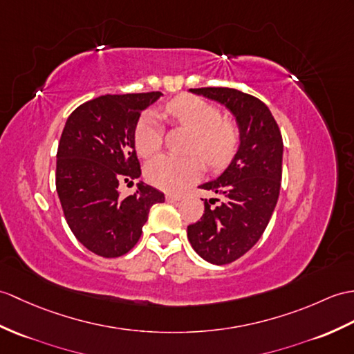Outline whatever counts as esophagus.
<instances>
[{
  "instance_id": "obj_1",
  "label": "esophagus",
  "mask_w": 354,
  "mask_h": 354,
  "mask_svg": "<svg viewBox=\"0 0 354 354\" xmlns=\"http://www.w3.org/2000/svg\"><path fill=\"white\" fill-rule=\"evenodd\" d=\"M180 199H183V197L176 196V194H167V196H166V201H167V202H171V203H174V202H179Z\"/></svg>"
}]
</instances>
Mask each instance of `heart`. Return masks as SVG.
<instances>
[{"mask_svg": "<svg viewBox=\"0 0 354 354\" xmlns=\"http://www.w3.org/2000/svg\"><path fill=\"white\" fill-rule=\"evenodd\" d=\"M164 114L169 120L193 131L188 152L199 153L208 166L218 167L232 157L238 145V128L234 122L221 119V113L214 104L197 96L183 95L166 105ZM161 143L160 119L152 113L145 114L134 129L137 153L143 158L152 157L158 152ZM202 170L203 164L197 155H160L147 164L145 175L152 185L164 192H180L194 183Z\"/></svg>", "mask_w": 354, "mask_h": 354, "instance_id": "heart-1", "label": "heart"}]
</instances>
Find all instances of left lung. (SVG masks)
Returning a JSON list of instances; mask_svg holds the SVG:
<instances>
[{
	"label": "left lung",
	"mask_w": 354,
	"mask_h": 354,
	"mask_svg": "<svg viewBox=\"0 0 354 354\" xmlns=\"http://www.w3.org/2000/svg\"><path fill=\"white\" fill-rule=\"evenodd\" d=\"M190 92L225 105L240 129L232 161L217 179L201 185L218 197L202 199L203 216L187 227L196 253L223 266L249 252L266 231L281 192L283 142L273 114L258 97L229 87Z\"/></svg>",
	"instance_id": "left-lung-1"
}]
</instances>
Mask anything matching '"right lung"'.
<instances>
[{"label":"right lung","mask_w":354,"mask_h":354,"mask_svg":"<svg viewBox=\"0 0 354 354\" xmlns=\"http://www.w3.org/2000/svg\"><path fill=\"white\" fill-rule=\"evenodd\" d=\"M161 92L105 95L81 104L66 120L57 149L55 188L72 234L86 249L118 258L134 248L157 188L140 183L128 197L119 183L140 178L134 129Z\"/></svg>","instance_id":"obj_1"}]
</instances>
